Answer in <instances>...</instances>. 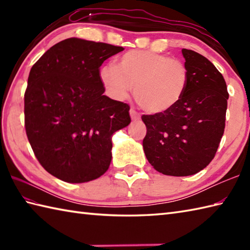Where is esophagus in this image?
<instances>
[{
  "mask_svg": "<svg viewBox=\"0 0 250 250\" xmlns=\"http://www.w3.org/2000/svg\"><path fill=\"white\" fill-rule=\"evenodd\" d=\"M130 116H131V119L133 121H139L141 120V115L137 113V111L133 108L130 109Z\"/></svg>",
  "mask_w": 250,
  "mask_h": 250,
  "instance_id": "esophagus-1",
  "label": "esophagus"
}]
</instances>
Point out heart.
I'll use <instances>...</instances> for the list:
<instances>
[{"instance_id": "heart-1", "label": "heart", "mask_w": 250, "mask_h": 250, "mask_svg": "<svg viewBox=\"0 0 250 250\" xmlns=\"http://www.w3.org/2000/svg\"><path fill=\"white\" fill-rule=\"evenodd\" d=\"M106 92L115 100H125L134 86V99L145 111L167 114L187 91L188 70L183 62L147 50H131L118 59V67L105 64L99 71Z\"/></svg>"}]
</instances>
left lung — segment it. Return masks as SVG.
<instances>
[{
  "mask_svg": "<svg viewBox=\"0 0 250 250\" xmlns=\"http://www.w3.org/2000/svg\"><path fill=\"white\" fill-rule=\"evenodd\" d=\"M189 83L182 101L167 114L143 115V148L159 173L189 176L208 166L224 135L229 93L224 76L205 57L183 49Z\"/></svg>",
  "mask_w": 250,
  "mask_h": 250,
  "instance_id": "left-lung-1",
  "label": "left lung"
}]
</instances>
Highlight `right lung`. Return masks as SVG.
<instances>
[{
    "instance_id": "1",
    "label": "right lung",
    "mask_w": 250,
    "mask_h": 250,
    "mask_svg": "<svg viewBox=\"0 0 250 250\" xmlns=\"http://www.w3.org/2000/svg\"><path fill=\"white\" fill-rule=\"evenodd\" d=\"M122 47L71 37L32 66L24 125L35 157L63 182L97 179L111 161V137L131 122L128 104L104 95L102 63Z\"/></svg>"
}]
</instances>
